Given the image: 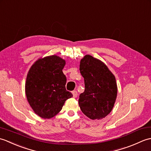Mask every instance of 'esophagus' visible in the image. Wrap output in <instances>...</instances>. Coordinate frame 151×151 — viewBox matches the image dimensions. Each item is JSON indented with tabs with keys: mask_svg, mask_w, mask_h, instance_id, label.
Segmentation results:
<instances>
[{
	"mask_svg": "<svg viewBox=\"0 0 151 151\" xmlns=\"http://www.w3.org/2000/svg\"><path fill=\"white\" fill-rule=\"evenodd\" d=\"M72 93H73V96L74 98H76V97H77L78 93H77V91H76V90L73 91H72Z\"/></svg>",
	"mask_w": 151,
	"mask_h": 151,
	"instance_id": "34e87169",
	"label": "esophagus"
}]
</instances>
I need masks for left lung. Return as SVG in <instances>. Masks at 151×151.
Returning a JSON list of instances; mask_svg holds the SVG:
<instances>
[{
	"label": "left lung",
	"instance_id": "1",
	"mask_svg": "<svg viewBox=\"0 0 151 151\" xmlns=\"http://www.w3.org/2000/svg\"><path fill=\"white\" fill-rule=\"evenodd\" d=\"M80 71L85 90L79 96V106L91 119H101L110 113L116 100L115 76L103 62L90 55L81 60Z\"/></svg>",
	"mask_w": 151,
	"mask_h": 151
}]
</instances>
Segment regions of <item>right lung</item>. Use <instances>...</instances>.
I'll use <instances>...</instances> for the list:
<instances>
[{
	"mask_svg": "<svg viewBox=\"0 0 151 151\" xmlns=\"http://www.w3.org/2000/svg\"><path fill=\"white\" fill-rule=\"evenodd\" d=\"M65 60L52 55L36 61L28 71L25 93L30 106L41 117L52 118L73 97L65 89Z\"/></svg>",
	"mask_w": 151,
	"mask_h": 151,
	"instance_id": "right-lung-1",
	"label": "right lung"
}]
</instances>
